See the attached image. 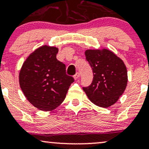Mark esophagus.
<instances>
[{
    "instance_id": "esophagus-1",
    "label": "esophagus",
    "mask_w": 149,
    "mask_h": 149,
    "mask_svg": "<svg viewBox=\"0 0 149 149\" xmlns=\"http://www.w3.org/2000/svg\"><path fill=\"white\" fill-rule=\"evenodd\" d=\"M79 77H80V73L78 72V73H76V74L74 75L73 78H74L75 80H77V79H78V78H79Z\"/></svg>"
}]
</instances>
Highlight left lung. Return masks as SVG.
I'll return each mask as SVG.
<instances>
[{
    "instance_id": "obj_1",
    "label": "left lung",
    "mask_w": 149,
    "mask_h": 149,
    "mask_svg": "<svg viewBox=\"0 0 149 149\" xmlns=\"http://www.w3.org/2000/svg\"><path fill=\"white\" fill-rule=\"evenodd\" d=\"M87 61L91 66L93 80L83 89L93 104L102 108L114 104L127 84V71L120 58L107 49H87Z\"/></svg>"
}]
</instances>
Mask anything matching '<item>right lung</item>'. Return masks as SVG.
Listing matches in <instances>:
<instances>
[{"instance_id":"obj_1","label":"right lung","mask_w":149,"mask_h":149,"mask_svg":"<svg viewBox=\"0 0 149 149\" xmlns=\"http://www.w3.org/2000/svg\"><path fill=\"white\" fill-rule=\"evenodd\" d=\"M58 48L43 45L24 62L19 76L24 95L32 105L44 111H52L62 103L73 77L66 73V66L57 60Z\"/></svg>"}]
</instances>
